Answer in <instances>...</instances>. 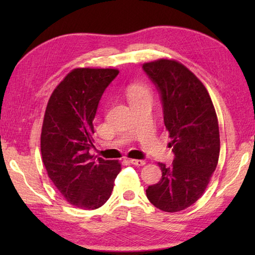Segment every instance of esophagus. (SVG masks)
I'll return each mask as SVG.
<instances>
[{
  "label": "esophagus",
  "mask_w": 255,
  "mask_h": 255,
  "mask_svg": "<svg viewBox=\"0 0 255 255\" xmlns=\"http://www.w3.org/2000/svg\"><path fill=\"white\" fill-rule=\"evenodd\" d=\"M130 163L133 165H137V166H142L145 164V161L144 160H136V159H131L130 160Z\"/></svg>",
  "instance_id": "obj_1"
}]
</instances>
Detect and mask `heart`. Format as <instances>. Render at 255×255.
Masks as SVG:
<instances>
[{
    "mask_svg": "<svg viewBox=\"0 0 255 255\" xmlns=\"http://www.w3.org/2000/svg\"><path fill=\"white\" fill-rule=\"evenodd\" d=\"M127 95L129 101L134 100V99H139V97H143V96H149V92L148 90L144 88L143 85L140 84H133L131 86H129L127 90Z\"/></svg>",
    "mask_w": 255,
    "mask_h": 255,
    "instance_id": "heart-1",
    "label": "heart"
}]
</instances>
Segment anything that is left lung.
Here are the masks:
<instances>
[{
    "label": "left lung",
    "mask_w": 255,
    "mask_h": 255,
    "mask_svg": "<svg viewBox=\"0 0 255 255\" xmlns=\"http://www.w3.org/2000/svg\"><path fill=\"white\" fill-rule=\"evenodd\" d=\"M143 71L160 94L163 121L174 154L159 163L161 180L145 189L150 203L166 213L193 205L204 194L218 163V119L210 96L196 75L174 60L144 63Z\"/></svg>",
    "instance_id": "left-lung-1"
}]
</instances>
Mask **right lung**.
Wrapping results in <instances>:
<instances>
[{
    "label": "right lung",
    "instance_id": "add662e5",
    "mask_svg": "<svg viewBox=\"0 0 255 255\" xmlns=\"http://www.w3.org/2000/svg\"><path fill=\"white\" fill-rule=\"evenodd\" d=\"M118 73L116 69H74L48 102L40 138L42 162L58 191L75 207L92 210L104 205L121 172L118 161L90 154L99 103Z\"/></svg>",
    "mask_w": 255,
    "mask_h": 255
}]
</instances>
